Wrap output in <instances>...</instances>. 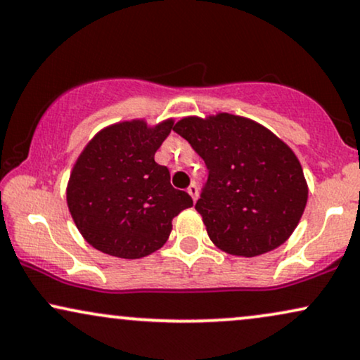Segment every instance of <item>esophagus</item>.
Instances as JSON below:
<instances>
[{"mask_svg": "<svg viewBox=\"0 0 360 360\" xmlns=\"http://www.w3.org/2000/svg\"><path fill=\"white\" fill-rule=\"evenodd\" d=\"M187 192H188L190 197L193 198V202L197 200V198H198V187H197V185H195V184L190 185V187L187 188Z\"/></svg>", "mask_w": 360, "mask_h": 360, "instance_id": "esophagus-1", "label": "esophagus"}]
</instances>
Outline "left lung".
Segmentation results:
<instances>
[{
	"instance_id": "obj_1",
	"label": "left lung",
	"mask_w": 360,
	"mask_h": 360,
	"mask_svg": "<svg viewBox=\"0 0 360 360\" xmlns=\"http://www.w3.org/2000/svg\"><path fill=\"white\" fill-rule=\"evenodd\" d=\"M173 131L207 165L208 179L195 210L220 250L255 257L290 237L309 195L290 146L254 120L230 113L181 118Z\"/></svg>"
}]
</instances>
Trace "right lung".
Instances as JSON below:
<instances>
[{"label":"right lung","mask_w":360,"mask_h":360,"mask_svg":"<svg viewBox=\"0 0 360 360\" xmlns=\"http://www.w3.org/2000/svg\"><path fill=\"white\" fill-rule=\"evenodd\" d=\"M173 120L148 127L143 120L115 123L93 136L75 163L66 202L85 240L120 259H141L163 247L172 220L192 197L170 184L155 153Z\"/></svg>","instance_id":"obj_1"}]
</instances>
